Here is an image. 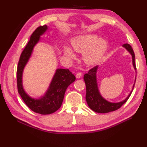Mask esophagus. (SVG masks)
<instances>
[{
    "mask_svg": "<svg viewBox=\"0 0 147 147\" xmlns=\"http://www.w3.org/2000/svg\"><path fill=\"white\" fill-rule=\"evenodd\" d=\"M82 73H80V72H79V73H78L76 74V77L77 78H80L82 77Z\"/></svg>",
    "mask_w": 147,
    "mask_h": 147,
    "instance_id": "1",
    "label": "esophagus"
}]
</instances>
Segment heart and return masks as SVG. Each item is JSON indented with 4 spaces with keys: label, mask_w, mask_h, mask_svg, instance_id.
I'll return each instance as SVG.
<instances>
[{
    "label": "heart",
    "mask_w": 147,
    "mask_h": 147,
    "mask_svg": "<svg viewBox=\"0 0 147 147\" xmlns=\"http://www.w3.org/2000/svg\"><path fill=\"white\" fill-rule=\"evenodd\" d=\"M74 51L83 52V60L87 65H94L101 60L107 47L106 40L96 35H85L74 38L71 42ZM63 52L69 59L76 58V55L68 47H64Z\"/></svg>",
    "instance_id": "heart-1"
}]
</instances>
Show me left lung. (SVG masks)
I'll return each instance as SVG.
<instances>
[{
    "mask_svg": "<svg viewBox=\"0 0 147 147\" xmlns=\"http://www.w3.org/2000/svg\"><path fill=\"white\" fill-rule=\"evenodd\" d=\"M123 47L131 55L133 65L134 69L136 70V67L135 62V56L132 47L128 43H125V44L123 45ZM98 67V65H96V66L92 68L91 69L89 70L88 73L85 74L83 77L86 85V100L87 104L92 111H95V112H98V113H107L109 112L117 110L124 103L126 102L127 99L129 98L131 94L134 86H135L136 79L135 83L133 86L132 91L130 92L129 95L124 100L117 103L110 102L102 97L98 90L97 82H96V72H97Z\"/></svg>",
    "mask_w": 147,
    "mask_h": 147,
    "instance_id": "8db88e82",
    "label": "left lung"
}]
</instances>
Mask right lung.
<instances>
[{
	"instance_id": "right-lung-1",
	"label": "right lung",
	"mask_w": 147,
	"mask_h": 147,
	"mask_svg": "<svg viewBox=\"0 0 147 147\" xmlns=\"http://www.w3.org/2000/svg\"><path fill=\"white\" fill-rule=\"evenodd\" d=\"M48 29L47 25L40 26L34 31L30 40L22 52L17 68V85L19 94L31 110L40 114L54 113L61 107L65 90L76 80V77L69 69H57L47 92L39 98L31 97L24 91L23 86L24 68L32 54L34 47L39 42L40 36Z\"/></svg>"
}]
</instances>
